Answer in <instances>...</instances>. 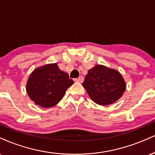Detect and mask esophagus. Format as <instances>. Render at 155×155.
<instances>
[{
	"mask_svg": "<svg viewBox=\"0 0 155 155\" xmlns=\"http://www.w3.org/2000/svg\"><path fill=\"white\" fill-rule=\"evenodd\" d=\"M75 81H77V82H83L84 77L82 76H80L79 78H76V79H75Z\"/></svg>",
	"mask_w": 155,
	"mask_h": 155,
	"instance_id": "34e87169",
	"label": "esophagus"
}]
</instances>
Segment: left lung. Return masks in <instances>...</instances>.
<instances>
[{"mask_svg": "<svg viewBox=\"0 0 155 155\" xmlns=\"http://www.w3.org/2000/svg\"><path fill=\"white\" fill-rule=\"evenodd\" d=\"M82 85L92 100L101 106L116 102L126 88L120 72L102 65H96L88 71Z\"/></svg>", "mask_w": 155, "mask_h": 155, "instance_id": "obj_1", "label": "left lung"}]
</instances>
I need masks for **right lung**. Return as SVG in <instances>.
I'll return each instance as SVG.
<instances>
[{"mask_svg": "<svg viewBox=\"0 0 155 155\" xmlns=\"http://www.w3.org/2000/svg\"><path fill=\"white\" fill-rule=\"evenodd\" d=\"M74 84L67 73L62 71L57 63L35 69L26 84L28 95L35 104L51 108L61 101L67 89Z\"/></svg>", "mask_w": 155, "mask_h": 155, "instance_id": "obj_1", "label": "right lung"}]
</instances>
